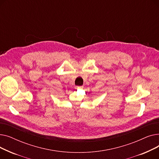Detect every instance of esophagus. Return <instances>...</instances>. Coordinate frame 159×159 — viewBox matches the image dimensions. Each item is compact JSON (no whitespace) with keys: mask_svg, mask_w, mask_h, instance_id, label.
I'll use <instances>...</instances> for the list:
<instances>
[{"mask_svg":"<svg viewBox=\"0 0 159 159\" xmlns=\"http://www.w3.org/2000/svg\"><path fill=\"white\" fill-rule=\"evenodd\" d=\"M83 88V86H76V87H75V88H76V89H82Z\"/></svg>","mask_w":159,"mask_h":159,"instance_id":"obj_1","label":"esophagus"}]
</instances>
